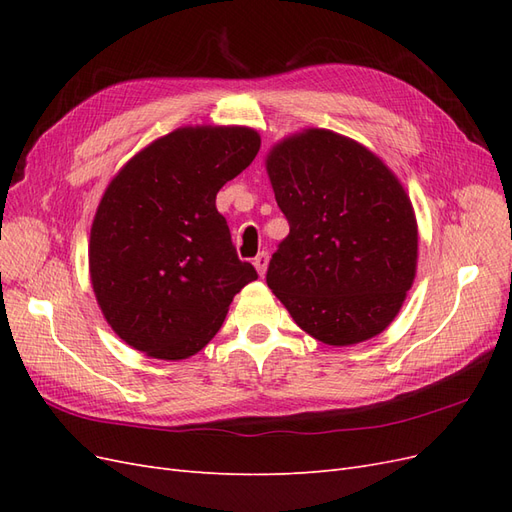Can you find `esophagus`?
I'll return each instance as SVG.
<instances>
[{
    "mask_svg": "<svg viewBox=\"0 0 512 512\" xmlns=\"http://www.w3.org/2000/svg\"><path fill=\"white\" fill-rule=\"evenodd\" d=\"M267 265H269V254H267V252H260V254L254 258V267H256V271H258L260 277L267 273Z\"/></svg>",
    "mask_w": 512,
    "mask_h": 512,
    "instance_id": "esophagus-1",
    "label": "esophagus"
}]
</instances>
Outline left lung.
Segmentation results:
<instances>
[{
	"label": "left lung",
	"mask_w": 512,
	"mask_h": 512,
	"mask_svg": "<svg viewBox=\"0 0 512 512\" xmlns=\"http://www.w3.org/2000/svg\"><path fill=\"white\" fill-rule=\"evenodd\" d=\"M267 173L290 224L267 286L322 344L382 333L416 273L418 230L404 185L376 153L318 128L275 145Z\"/></svg>",
	"instance_id": "left-lung-1"
}]
</instances>
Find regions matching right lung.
I'll use <instances>...</instances> for the list:
<instances>
[{"label":"right lung","instance_id":"right-lung-1","mask_svg":"<svg viewBox=\"0 0 512 512\" xmlns=\"http://www.w3.org/2000/svg\"><path fill=\"white\" fill-rule=\"evenodd\" d=\"M258 149L252 128H179L108 183L91 224L89 273L106 322L128 346L162 361L188 359L258 277L215 209L222 185Z\"/></svg>","mask_w":512,"mask_h":512}]
</instances>
